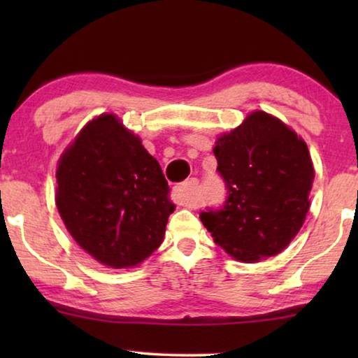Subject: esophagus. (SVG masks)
<instances>
[{
  "mask_svg": "<svg viewBox=\"0 0 358 358\" xmlns=\"http://www.w3.org/2000/svg\"><path fill=\"white\" fill-rule=\"evenodd\" d=\"M197 187H199V180L194 178L189 180H184V182L179 185L180 199H182V203L185 207H190V208L199 207L197 197H195V195H197Z\"/></svg>",
  "mask_w": 358,
  "mask_h": 358,
  "instance_id": "esophagus-1",
  "label": "esophagus"
}]
</instances>
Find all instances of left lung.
<instances>
[{"instance_id":"left-lung-1","label":"left lung","mask_w":358,"mask_h":358,"mask_svg":"<svg viewBox=\"0 0 358 358\" xmlns=\"http://www.w3.org/2000/svg\"><path fill=\"white\" fill-rule=\"evenodd\" d=\"M213 153L228 190L222 208L200 213L213 241L241 262L282 252L310 210L315 168L305 141L256 110L220 136Z\"/></svg>"}]
</instances>
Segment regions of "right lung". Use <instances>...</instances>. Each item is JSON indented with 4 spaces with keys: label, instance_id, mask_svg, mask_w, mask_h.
Segmentation results:
<instances>
[{
    "label": "right lung",
    "instance_id": "obj_1",
    "mask_svg": "<svg viewBox=\"0 0 358 358\" xmlns=\"http://www.w3.org/2000/svg\"><path fill=\"white\" fill-rule=\"evenodd\" d=\"M55 202L73 239L112 268L150 257L176 208L159 163L114 114L87 122L62 155Z\"/></svg>",
    "mask_w": 358,
    "mask_h": 358
}]
</instances>
